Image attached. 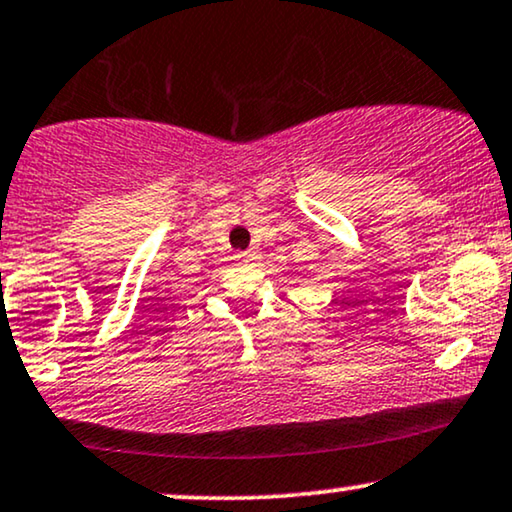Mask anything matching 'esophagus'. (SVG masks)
Instances as JSON below:
<instances>
[{
    "mask_svg": "<svg viewBox=\"0 0 512 512\" xmlns=\"http://www.w3.org/2000/svg\"><path fill=\"white\" fill-rule=\"evenodd\" d=\"M260 255H262L260 250H245V252H238L236 257L241 262H255V260H260Z\"/></svg>",
    "mask_w": 512,
    "mask_h": 512,
    "instance_id": "34e87169",
    "label": "esophagus"
}]
</instances>
